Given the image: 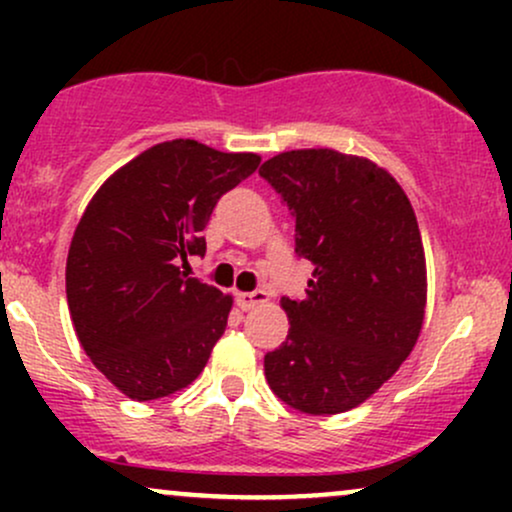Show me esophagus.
I'll return each instance as SVG.
<instances>
[{
    "label": "esophagus",
    "instance_id": "1",
    "mask_svg": "<svg viewBox=\"0 0 512 512\" xmlns=\"http://www.w3.org/2000/svg\"><path fill=\"white\" fill-rule=\"evenodd\" d=\"M267 301H269V293L262 291V289H257V291H238L236 293V303H238L240 310H252V308H255V305H262V303H267Z\"/></svg>",
    "mask_w": 512,
    "mask_h": 512
}]
</instances>
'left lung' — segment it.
Instances as JSON below:
<instances>
[{
    "mask_svg": "<svg viewBox=\"0 0 512 512\" xmlns=\"http://www.w3.org/2000/svg\"><path fill=\"white\" fill-rule=\"evenodd\" d=\"M260 175L296 216L313 262L303 301L284 298L289 337L264 356L272 392L310 416L363 404L421 334L426 255L402 185L370 158L334 149L276 154Z\"/></svg>",
    "mask_w": 512,
    "mask_h": 512,
    "instance_id": "obj_1",
    "label": "left lung"
}]
</instances>
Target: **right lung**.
Masks as SVG:
<instances>
[{"instance_id": "1", "label": "right lung", "mask_w": 512, "mask_h": 512, "mask_svg": "<svg viewBox=\"0 0 512 512\" xmlns=\"http://www.w3.org/2000/svg\"><path fill=\"white\" fill-rule=\"evenodd\" d=\"M195 139L151 146L98 187L67 255V303L86 356L137 402L182 390L207 366L233 296L182 272L223 192L260 166Z\"/></svg>"}]
</instances>
